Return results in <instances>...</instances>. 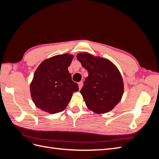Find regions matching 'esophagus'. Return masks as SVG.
Instances as JSON below:
<instances>
[{
	"instance_id": "esophagus-1",
	"label": "esophagus",
	"mask_w": 159,
	"mask_h": 159,
	"mask_svg": "<svg viewBox=\"0 0 159 159\" xmlns=\"http://www.w3.org/2000/svg\"><path fill=\"white\" fill-rule=\"evenodd\" d=\"M78 85H79V89H81V88H82V86H83V82H82V81H80V82H79L78 83Z\"/></svg>"
}]
</instances>
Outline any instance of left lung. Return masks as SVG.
Masks as SVG:
<instances>
[{"mask_svg":"<svg viewBox=\"0 0 159 159\" xmlns=\"http://www.w3.org/2000/svg\"><path fill=\"white\" fill-rule=\"evenodd\" d=\"M77 58L88 71L80 90L86 106L98 114L110 111L123 94V81L119 70L110 60L88 53H79Z\"/></svg>","mask_w":159,"mask_h":159,"instance_id":"8db88e82","label":"left lung"}]
</instances>
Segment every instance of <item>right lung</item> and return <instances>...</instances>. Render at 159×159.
I'll list each match as a JSON object with an SVG mask.
<instances>
[{"mask_svg":"<svg viewBox=\"0 0 159 159\" xmlns=\"http://www.w3.org/2000/svg\"><path fill=\"white\" fill-rule=\"evenodd\" d=\"M74 56L57 55L43 61L30 84L33 102L41 110L54 114L64 111L78 85L71 80L68 70Z\"/></svg>","mask_w":159,"mask_h":159,"instance_id":"right-lung-1","label":"right lung"}]
</instances>
